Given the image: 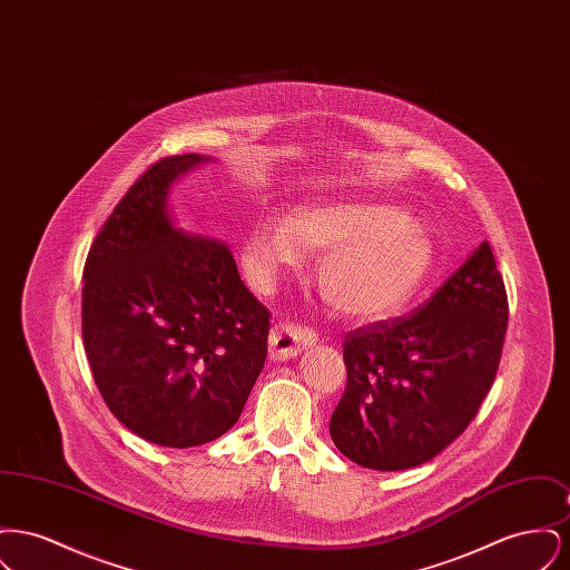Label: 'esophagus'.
Wrapping results in <instances>:
<instances>
[{"mask_svg": "<svg viewBox=\"0 0 570 570\" xmlns=\"http://www.w3.org/2000/svg\"><path fill=\"white\" fill-rule=\"evenodd\" d=\"M316 344V333L312 328L293 323H277L269 337V353L275 361H286L297 356L303 348Z\"/></svg>", "mask_w": 570, "mask_h": 570, "instance_id": "1", "label": "esophagus"}]
</instances>
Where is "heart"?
Returning a JSON list of instances; mask_svg holds the SVG:
<instances>
[{
    "label": "heart",
    "instance_id": "heart-1",
    "mask_svg": "<svg viewBox=\"0 0 570 570\" xmlns=\"http://www.w3.org/2000/svg\"><path fill=\"white\" fill-rule=\"evenodd\" d=\"M301 249L328 252L321 286L328 303L353 318L380 321L402 309L434 267L432 239L406 212L380 203L335 200L309 205L288 222L261 224L244 249L249 273L265 286Z\"/></svg>",
    "mask_w": 570,
    "mask_h": 570
}]
</instances>
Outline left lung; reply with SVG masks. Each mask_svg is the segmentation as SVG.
<instances>
[{"label": "left lung", "instance_id": "1", "mask_svg": "<svg viewBox=\"0 0 570 570\" xmlns=\"http://www.w3.org/2000/svg\"><path fill=\"white\" fill-rule=\"evenodd\" d=\"M509 301L488 242L412 314L344 340L346 391L328 432L348 460L407 470L444 451L495 380Z\"/></svg>", "mask_w": 570, "mask_h": 570}]
</instances>
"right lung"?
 Masks as SVG:
<instances>
[{
    "instance_id": "add662e5",
    "label": "right lung",
    "mask_w": 570,
    "mask_h": 570,
    "mask_svg": "<svg viewBox=\"0 0 570 570\" xmlns=\"http://www.w3.org/2000/svg\"><path fill=\"white\" fill-rule=\"evenodd\" d=\"M207 156L149 166L94 239L82 272V342L110 412L154 444L226 434L267 358L269 309L228 245L186 233L168 191Z\"/></svg>"
}]
</instances>
